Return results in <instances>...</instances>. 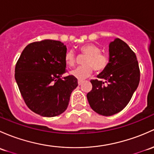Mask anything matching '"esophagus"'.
<instances>
[{
	"mask_svg": "<svg viewBox=\"0 0 154 154\" xmlns=\"http://www.w3.org/2000/svg\"><path fill=\"white\" fill-rule=\"evenodd\" d=\"M82 82H83V81H82V80H78V85H81Z\"/></svg>",
	"mask_w": 154,
	"mask_h": 154,
	"instance_id": "1",
	"label": "esophagus"
}]
</instances>
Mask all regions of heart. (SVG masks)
<instances>
[{
  "instance_id": "1",
  "label": "heart",
  "mask_w": 154,
  "mask_h": 154,
  "mask_svg": "<svg viewBox=\"0 0 154 154\" xmlns=\"http://www.w3.org/2000/svg\"><path fill=\"white\" fill-rule=\"evenodd\" d=\"M80 53L86 56L83 61L85 66L78 67L71 72L72 76L79 80H84L90 77L93 70L100 73L106 70L109 63L107 54L100 52V48L94 43H86L79 48ZM65 62L69 67H74L77 63V58L74 51H68L65 54Z\"/></svg>"
}]
</instances>
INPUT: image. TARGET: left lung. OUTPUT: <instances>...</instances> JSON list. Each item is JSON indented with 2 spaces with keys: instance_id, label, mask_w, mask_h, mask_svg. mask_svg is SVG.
Here are the masks:
<instances>
[{
  "instance_id": "left-lung-1",
  "label": "left lung",
  "mask_w": 154,
  "mask_h": 154,
  "mask_svg": "<svg viewBox=\"0 0 154 154\" xmlns=\"http://www.w3.org/2000/svg\"><path fill=\"white\" fill-rule=\"evenodd\" d=\"M98 78L91 80L92 90L87 94L91 108L103 116L117 114L128 104L140 80L137 56L123 40L110 43L109 63Z\"/></svg>"
}]
</instances>
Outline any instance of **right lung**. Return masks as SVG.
I'll list each match as a JSON object with an SVG mask.
<instances>
[{"label":"right lung","instance_id":"add662e5","mask_svg":"<svg viewBox=\"0 0 154 154\" xmlns=\"http://www.w3.org/2000/svg\"><path fill=\"white\" fill-rule=\"evenodd\" d=\"M67 48L57 40L29 43L23 49L14 69V77L26 105L40 116H56L69 106L72 91L78 85L66 72Z\"/></svg>","mask_w":154,"mask_h":154}]
</instances>
